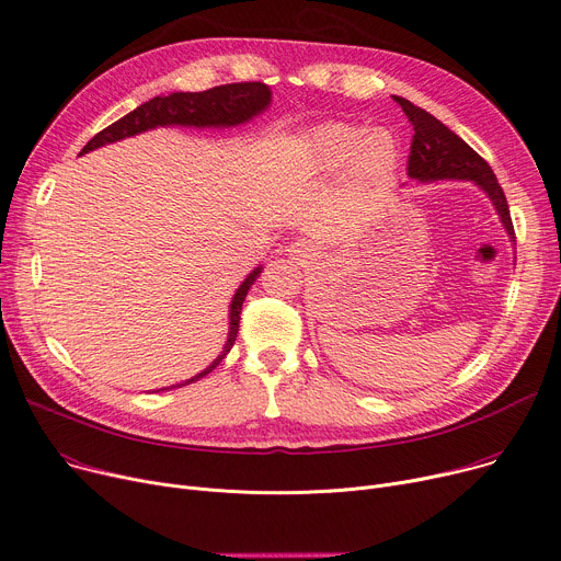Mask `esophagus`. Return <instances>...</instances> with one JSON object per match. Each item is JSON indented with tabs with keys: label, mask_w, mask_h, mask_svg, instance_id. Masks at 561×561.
Instances as JSON below:
<instances>
[{
	"label": "esophagus",
	"mask_w": 561,
	"mask_h": 561,
	"mask_svg": "<svg viewBox=\"0 0 561 561\" xmlns=\"http://www.w3.org/2000/svg\"><path fill=\"white\" fill-rule=\"evenodd\" d=\"M287 251H289V255H291L294 260H308V257H312V255H314V247H312L310 242H306V240H296V242H291Z\"/></svg>",
	"instance_id": "obj_1"
}]
</instances>
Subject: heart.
<instances>
[{
    "label": "heart",
    "instance_id": "heart-1",
    "mask_svg": "<svg viewBox=\"0 0 561 561\" xmlns=\"http://www.w3.org/2000/svg\"><path fill=\"white\" fill-rule=\"evenodd\" d=\"M310 156L317 170L335 172L351 162L357 176H380L397 168L401 147L387 128L367 130L365 126L335 122L319 126L310 136Z\"/></svg>",
    "mask_w": 561,
    "mask_h": 561
}]
</instances>
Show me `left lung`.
<instances>
[{
  "label": "left lung",
  "instance_id": "8db88e82",
  "mask_svg": "<svg viewBox=\"0 0 561 561\" xmlns=\"http://www.w3.org/2000/svg\"><path fill=\"white\" fill-rule=\"evenodd\" d=\"M401 104L403 113L412 122L414 136L408 158V174L419 181H439V179H469L476 181L496 206L507 233L514 240V224L510 217V206L505 192L491 172L486 160L476 153L462 138L455 136L448 126H444L437 117L414 106L403 96H393Z\"/></svg>",
  "mask_w": 561,
  "mask_h": 561
}]
</instances>
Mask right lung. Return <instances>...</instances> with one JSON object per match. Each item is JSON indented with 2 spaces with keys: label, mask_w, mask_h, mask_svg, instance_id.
<instances>
[{
  "label": "right lung",
  "mask_w": 561,
  "mask_h": 561,
  "mask_svg": "<svg viewBox=\"0 0 561 561\" xmlns=\"http://www.w3.org/2000/svg\"><path fill=\"white\" fill-rule=\"evenodd\" d=\"M270 88L260 81H244V83H226L217 85L204 92H174L170 96H153L147 104L138 106L136 111H130L122 119L113 122L104 130L88 140V145L81 149V153H88L96 147H104L108 142L128 138L142 134L147 128L162 126V124H192V126H233L251 119L260 111H265L270 104ZM260 276V267L253 270L247 280L240 285V289L233 296V304H230V331L228 340L224 346V353L213 362V365L196 374L194 378L176 385L183 387L187 382L199 380L208 376L219 362L226 357V353L233 348L238 331H240V314H242V304L247 299V291L253 285V280Z\"/></svg>",
  "instance_id": "add662e5"
}]
</instances>
